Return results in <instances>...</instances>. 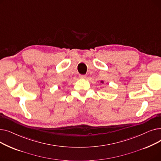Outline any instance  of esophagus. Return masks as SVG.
<instances>
[{
    "label": "esophagus",
    "mask_w": 161,
    "mask_h": 161,
    "mask_svg": "<svg viewBox=\"0 0 161 161\" xmlns=\"http://www.w3.org/2000/svg\"><path fill=\"white\" fill-rule=\"evenodd\" d=\"M86 75H80V78H82V79H85V78H86Z\"/></svg>",
    "instance_id": "34e87169"
}]
</instances>
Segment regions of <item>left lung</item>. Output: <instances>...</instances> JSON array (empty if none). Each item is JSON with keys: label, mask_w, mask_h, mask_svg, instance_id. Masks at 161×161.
<instances>
[{"label": "left lung", "mask_w": 161, "mask_h": 161, "mask_svg": "<svg viewBox=\"0 0 161 161\" xmlns=\"http://www.w3.org/2000/svg\"><path fill=\"white\" fill-rule=\"evenodd\" d=\"M100 82H101V83H104V81H101Z\"/></svg>", "instance_id": "obj_1"}]
</instances>
